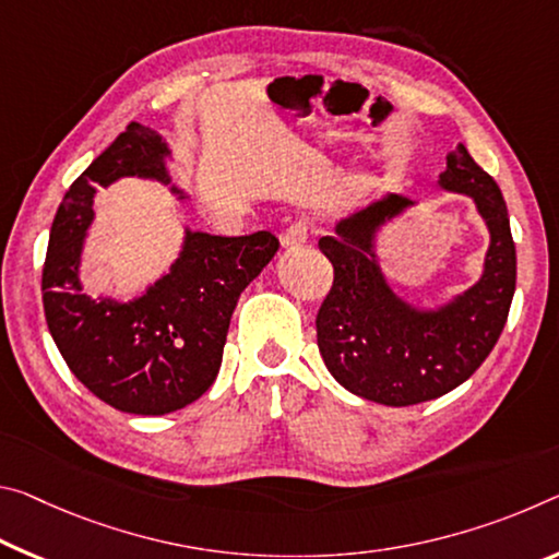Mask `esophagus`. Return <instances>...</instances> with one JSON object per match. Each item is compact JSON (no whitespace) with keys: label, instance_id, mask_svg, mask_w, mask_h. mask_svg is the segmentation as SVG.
Returning <instances> with one entry per match:
<instances>
[{"label":"esophagus","instance_id":"obj_1","mask_svg":"<svg viewBox=\"0 0 559 559\" xmlns=\"http://www.w3.org/2000/svg\"><path fill=\"white\" fill-rule=\"evenodd\" d=\"M308 241V226L306 224H294L286 231L281 234V246L283 248H298Z\"/></svg>","mask_w":559,"mask_h":559}]
</instances>
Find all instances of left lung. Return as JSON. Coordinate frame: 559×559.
<instances>
[{
	"label": "left lung",
	"mask_w": 559,
	"mask_h": 559,
	"mask_svg": "<svg viewBox=\"0 0 559 559\" xmlns=\"http://www.w3.org/2000/svg\"><path fill=\"white\" fill-rule=\"evenodd\" d=\"M438 186L473 199L490 234L480 278L438 306L397 294L378 253L383 228L415 201L385 193L318 241L335 271L316 318L318 350L345 391L380 405H418L463 385L490 356L515 296V243L498 183L457 144Z\"/></svg>",
	"instance_id": "8db88e82"
}]
</instances>
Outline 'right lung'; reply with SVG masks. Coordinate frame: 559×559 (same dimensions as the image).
Instances as JSON below:
<instances>
[{
    "mask_svg": "<svg viewBox=\"0 0 559 559\" xmlns=\"http://www.w3.org/2000/svg\"><path fill=\"white\" fill-rule=\"evenodd\" d=\"M174 152L158 131L131 121L88 164L61 199L41 271L44 316L69 370L106 405L134 415H166L214 383L238 296L269 265L278 238L214 236L183 226L176 261L131 298L84 294L82 261L99 186L144 179L176 201Z\"/></svg>",
    "mask_w": 559,
    "mask_h": 559,
    "instance_id": "obj_1",
    "label": "right lung"
}]
</instances>
